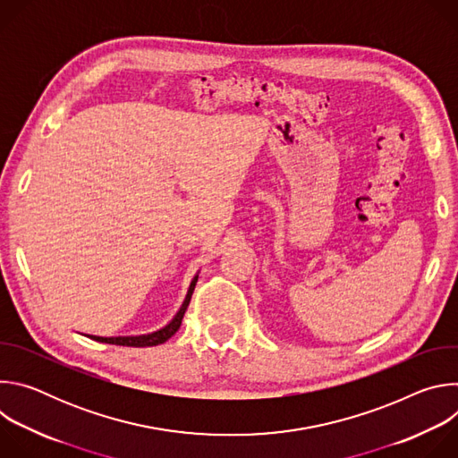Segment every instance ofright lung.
Segmentation results:
<instances>
[{"instance_id": "right-lung-1", "label": "right lung", "mask_w": 458, "mask_h": 458, "mask_svg": "<svg viewBox=\"0 0 458 458\" xmlns=\"http://www.w3.org/2000/svg\"><path fill=\"white\" fill-rule=\"evenodd\" d=\"M198 277L199 274L195 276L188 286V292H186V297L181 304V308L177 310V313L174 315V318L163 326V328L152 332V334H143V335H119V337H98V335H87L98 343H105V344H115V346H132V348H147V346H157V344H163L166 343L181 326V320H182V315L190 304V299H191V293H193V288H195V283H198Z\"/></svg>"}]
</instances>
